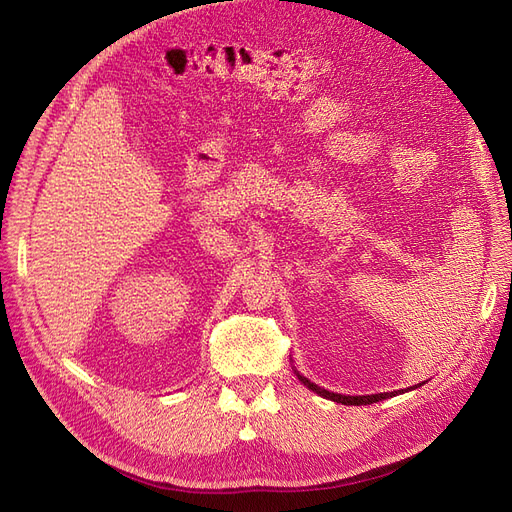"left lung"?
<instances>
[{
    "label": "left lung",
    "instance_id": "obj_1",
    "mask_svg": "<svg viewBox=\"0 0 512 512\" xmlns=\"http://www.w3.org/2000/svg\"><path fill=\"white\" fill-rule=\"evenodd\" d=\"M299 376V380L307 386V389H312L314 393H318V395H322V397H327V399H331V401H337V404H344V406H367V404H376V401H382V399H386V397H393V395H397V391H393V393H378V395H339V393H329V391H324V389H320V386H316L314 382H309L307 378H303L301 374H297ZM401 393V391H399Z\"/></svg>",
    "mask_w": 512,
    "mask_h": 512
}]
</instances>
